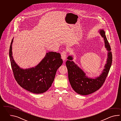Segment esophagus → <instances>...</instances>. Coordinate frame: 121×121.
Masks as SVG:
<instances>
[{
	"instance_id": "34e87169",
	"label": "esophagus",
	"mask_w": 121,
	"mask_h": 121,
	"mask_svg": "<svg viewBox=\"0 0 121 121\" xmlns=\"http://www.w3.org/2000/svg\"><path fill=\"white\" fill-rule=\"evenodd\" d=\"M61 55L62 59L64 61H65V60L66 59V57H67V52H66L65 51H64L63 52H62Z\"/></svg>"
}]
</instances>
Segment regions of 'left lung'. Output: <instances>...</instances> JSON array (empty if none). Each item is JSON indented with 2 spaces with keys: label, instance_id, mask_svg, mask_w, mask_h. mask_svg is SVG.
Listing matches in <instances>:
<instances>
[{
  "label": "left lung",
  "instance_id": "1",
  "mask_svg": "<svg viewBox=\"0 0 121 121\" xmlns=\"http://www.w3.org/2000/svg\"><path fill=\"white\" fill-rule=\"evenodd\" d=\"M99 33L104 39L105 46L108 52L105 68L99 77L93 79L86 76L82 69L72 61L73 57L72 56L68 57V60L66 62L70 84L73 90L80 95H87L98 90L105 82L112 65V54L110 46L105 36V32L103 29H101Z\"/></svg>",
  "mask_w": 121,
  "mask_h": 121
}]
</instances>
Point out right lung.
Here are the masks:
<instances>
[{
    "label": "right lung",
    "mask_w": 121,
    "mask_h": 121,
    "mask_svg": "<svg viewBox=\"0 0 121 121\" xmlns=\"http://www.w3.org/2000/svg\"><path fill=\"white\" fill-rule=\"evenodd\" d=\"M11 43L9 55L12 68L16 81L22 87L31 93H44L52 86L57 70L63 63L59 53L49 52L39 64L34 67L23 69L13 59L12 44Z\"/></svg>",
    "instance_id": "obj_1"
}]
</instances>
